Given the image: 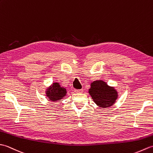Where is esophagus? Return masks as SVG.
<instances>
[{"label": "esophagus", "instance_id": "34e87169", "mask_svg": "<svg viewBox=\"0 0 153 153\" xmlns=\"http://www.w3.org/2000/svg\"><path fill=\"white\" fill-rule=\"evenodd\" d=\"M83 91L82 89H74V92L76 93H82Z\"/></svg>", "mask_w": 153, "mask_h": 153}]
</instances>
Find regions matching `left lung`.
I'll list each match as a JSON object with an SVG mask.
<instances>
[{"instance_id": "obj_1", "label": "left lung", "mask_w": 153, "mask_h": 153, "mask_svg": "<svg viewBox=\"0 0 153 153\" xmlns=\"http://www.w3.org/2000/svg\"><path fill=\"white\" fill-rule=\"evenodd\" d=\"M89 93L95 103L101 108L111 106L118 98L116 90L101 80H97L91 83Z\"/></svg>"}]
</instances>
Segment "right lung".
Returning <instances> with one entry per match:
<instances>
[{"mask_svg": "<svg viewBox=\"0 0 153 153\" xmlns=\"http://www.w3.org/2000/svg\"><path fill=\"white\" fill-rule=\"evenodd\" d=\"M66 89L61 87L58 83H53L46 91L47 97L51 101H56L62 99L66 95Z\"/></svg>", "mask_w": 153, "mask_h": 153, "instance_id": "right-lung-1", "label": "right lung"}]
</instances>
